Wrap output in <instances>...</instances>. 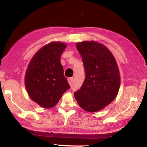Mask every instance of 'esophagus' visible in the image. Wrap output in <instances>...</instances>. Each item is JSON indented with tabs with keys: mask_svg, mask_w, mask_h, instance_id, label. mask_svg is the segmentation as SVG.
<instances>
[{
	"mask_svg": "<svg viewBox=\"0 0 147 147\" xmlns=\"http://www.w3.org/2000/svg\"><path fill=\"white\" fill-rule=\"evenodd\" d=\"M73 81H74V78H69L68 79V82H69V85H72V84H73Z\"/></svg>",
	"mask_w": 147,
	"mask_h": 147,
	"instance_id": "34e87169",
	"label": "esophagus"
}]
</instances>
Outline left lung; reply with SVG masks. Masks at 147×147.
Wrapping results in <instances>:
<instances>
[{
    "mask_svg": "<svg viewBox=\"0 0 147 147\" xmlns=\"http://www.w3.org/2000/svg\"><path fill=\"white\" fill-rule=\"evenodd\" d=\"M76 47L82 57L85 78L74 96L83 110L99 111L118 94L120 76L117 64L112 53L100 43L79 42Z\"/></svg>",
    "mask_w": 147,
    "mask_h": 147,
    "instance_id": "1",
    "label": "left lung"
}]
</instances>
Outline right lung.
Instances as JSON below:
<instances>
[{
  "label": "right lung",
  "mask_w": 147,
  "mask_h": 147,
  "mask_svg": "<svg viewBox=\"0 0 147 147\" xmlns=\"http://www.w3.org/2000/svg\"><path fill=\"white\" fill-rule=\"evenodd\" d=\"M66 47L61 42L44 46L36 53L28 67L25 77L26 90L31 99L43 108L55 106L70 88L60 62Z\"/></svg>",
  "instance_id": "1"
}]
</instances>
